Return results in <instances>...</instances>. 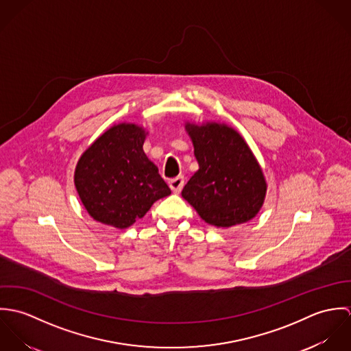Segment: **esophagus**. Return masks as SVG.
<instances>
[{
    "mask_svg": "<svg viewBox=\"0 0 351 351\" xmlns=\"http://www.w3.org/2000/svg\"><path fill=\"white\" fill-rule=\"evenodd\" d=\"M184 177L182 176H180V177H176V178H173V180H170L169 181V186H170V189L174 192V193H180L181 191H182V188H184Z\"/></svg>",
    "mask_w": 351,
    "mask_h": 351,
    "instance_id": "34e87169",
    "label": "esophagus"
}]
</instances>
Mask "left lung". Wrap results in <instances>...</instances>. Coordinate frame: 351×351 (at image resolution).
<instances>
[{"instance_id": "1", "label": "left lung", "mask_w": 351, "mask_h": 351, "mask_svg": "<svg viewBox=\"0 0 351 351\" xmlns=\"http://www.w3.org/2000/svg\"><path fill=\"white\" fill-rule=\"evenodd\" d=\"M199 170L182 189L201 219L230 228L254 219L261 210L267 184L243 136L224 123H185Z\"/></svg>"}]
</instances>
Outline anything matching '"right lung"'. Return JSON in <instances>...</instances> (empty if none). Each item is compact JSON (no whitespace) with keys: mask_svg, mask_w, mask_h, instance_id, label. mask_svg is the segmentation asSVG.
I'll list each match as a JSON object with an SVG mask.
<instances>
[{"mask_svg":"<svg viewBox=\"0 0 351 351\" xmlns=\"http://www.w3.org/2000/svg\"><path fill=\"white\" fill-rule=\"evenodd\" d=\"M147 134L135 123L114 124L78 159L74 185L96 221L125 230L171 193L143 151Z\"/></svg>","mask_w":351,"mask_h":351,"instance_id":"obj_1","label":"right lung"}]
</instances>
